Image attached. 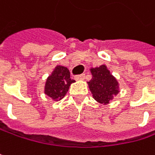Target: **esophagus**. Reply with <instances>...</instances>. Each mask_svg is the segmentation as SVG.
I'll return each mask as SVG.
<instances>
[{"label": "esophagus", "mask_w": 155, "mask_h": 155, "mask_svg": "<svg viewBox=\"0 0 155 155\" xmlns=\"http://www.w3.org/2000/svg\"><path fill=\"white\" fill-rule=\"evenodd\" d=\"M85 77V74H80V75H76L74 79L76 80V81H82L83 79Z\"/></svg>", "instance_id": "obj_1"}]
</instances>
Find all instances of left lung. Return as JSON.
<instances>
[{
    "label": "left lung",
    "instance_id": "1",
    "mask_svg": "<svg viewBox=\"0 0 155 155\" xmlns=\"http://www.w3.org/2000/svg\"><path fill=\"white\" fill-rule=\"evenodd\" d=\"M90 71L92 77L88 81V85L93 99L102 105H107L119 92L117 80L110 74L105 64L91 68Z\"/></svg>",
    "mask_w": 155,
    "mask_h": 155
}]
</instances>
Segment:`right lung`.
<instances>
[{
	"label": "right lung",
	"mask_w": 155,
	"mask_h": 155,
	"mask_svg": "<svg viewBox=\"0 0 155 155\" xmlns=\"http://www.w3.org/2000/svg\"><path fill=\"white\" fill-rule=\"evenodd\" d=\"M74 81V80L70 78V72L66 67L56 65L47 77L44 92L53 101H58L65 96L69 87Z\"/></svg>",
	"instance_id": "right-lung-1"
}]
</instances>
